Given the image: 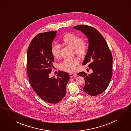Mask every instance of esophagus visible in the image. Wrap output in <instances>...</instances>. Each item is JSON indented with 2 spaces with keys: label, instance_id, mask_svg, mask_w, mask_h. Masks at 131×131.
<instances>
[{
  "label": "esophagus",
  "instance_id": "esophagus-1",
  "mask_svg": "<svg viewBox=\"0 0 131 131\" xmlns=\"http://www.w3.org/2000/svg\"><path fill=\"white\" fill-rule=\"evenodd\" d=\"M69 76L70 78H72V77H75L77 76V74L75 73H71L69 74Z\"/></svg>",
  "mask_w": 131,
  "mask_h": 131
}]
</instances>
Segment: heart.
Listing matches in <instances>:
<instances>
[{
	"label": "heart",
	"mask_w": 131,
	"mask_h": 131,
	"mask_svg": "<svg viewBox=\"0 0 131 131\" xmlns=\"http://www.w3.org/2000/svg\"><path fill=\"white\" fill-rule=\"evenodd\" d=\"M63 42L74 49L75 54L81 58H84L88 51V45L84 42L83 39L74 34L69 33L65 35L62 39ZM52 55L55 58L61 57V46L57 44L53 45L51 48ZM79 60L76 57L65 59L59 65L60 69L67 71L73 72L76 66L79 64Z\"/></svg>",
	"instance_id": "heart-1"
}]
</instances>
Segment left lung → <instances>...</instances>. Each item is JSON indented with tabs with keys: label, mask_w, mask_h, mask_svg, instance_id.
<instances>
[{
	"label": "left lung",
	"mask_w": 131,
	"mask_h": 131,
	"mask_svg": "<svg viewBox=\"0 0 131 131\" xmlns=\"http://www.w3.org/2000/svg\"><path fill=\"white\" fill-rule=\"evenodd\" d=\"M82 31L88 38L89 47L83 65L88 64L93 73L84 72L77 74L85 79L84 91L88 94L95 96L102 94L108 86L113 75V56L106 42L100 32L87 25L74 27Z\"/></svg>",
	"instance_id": "8db88e82"
}]
</instances>
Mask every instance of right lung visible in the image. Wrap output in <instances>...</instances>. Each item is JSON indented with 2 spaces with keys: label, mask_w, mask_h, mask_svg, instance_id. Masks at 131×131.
I'll return each instance as SVG.
<instances>
[{
  "label": "right lung",
  "mask_w": 131,
  "mask_h": 131,
  "mask_svg": "<svg viewBox=\"0 0 131 131\" xmlns=\"http://www.w3.org/2000/svg\"><path fill=\"white\" fill-rule=\"evenodd\" d=\"M56 32L52 31L38 34L31 41L27 53L30 84L40 98L50 103H57L64 98L70 78L68 73L60 71L57 78L49 76L54 67L51 48Z\"/></svg>",
  "instance_id": "right-lung-1"
}]
</instances>
